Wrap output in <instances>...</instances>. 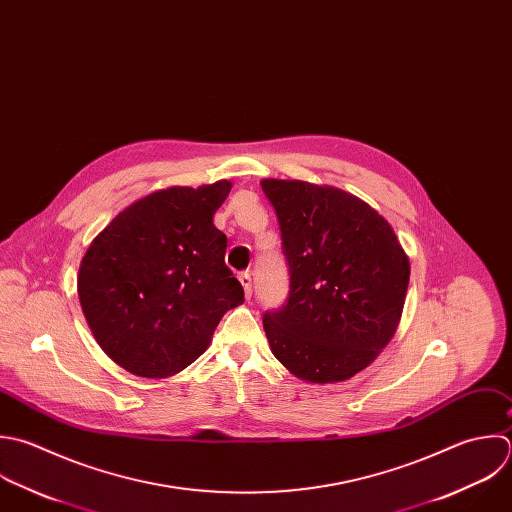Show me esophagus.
<instances>
[{"label":"esophagus","instance_id":"34e87169","mask_svg":"<svg viewBox=\"0 0 512 512\" xmlns=\"http://www.w3.org/2000/svg\"><path fill=\"white\" fill-rule=\"evenodd\" d=\"M239 283L243 285V291H245V297L251 299V293H253V285H251V275L245 271V273H239Z\"/></svg>","mask_w":512,"mask_h":512}]
</instances>
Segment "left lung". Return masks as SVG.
Listing matches in <instances>:
<instances>
[{
    "instance_id": "obj_1",
    "label": "left lung",
    "mask_w": 512,
    "mask_h": 512,
    "mask_svg": "<svg viewBox=\"0 0 512 512\" xmlns=\"http://www.w3.org/2000/svg\"><path fill=\"white\" fill-rule=\"evenodd\" d=\"M289 265V297L265 313L273 355L307 383L347 381L393 339L411 263L389 221L363 199L299 179H263Z\"/></svg>"
}]
</instances>
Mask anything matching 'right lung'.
<instances>
[{"mask_svg":"<svg viewBox=\"0 0 512 512\" xmlns=\"http://www.w3.org/2000/svg\"><path fill=\"white\" fill-rule=\"evenodd\" d=\"M231 181L167 187L125 207L89 245L77 293L105 355L145 379L191 365L221 317L239 307L241 283L225 265L227 237L213 215Z\"/></svg>","mask_w":512,"mask_h":512,"instance_id":"obj_1","label":"right lung"}]
</instances>
